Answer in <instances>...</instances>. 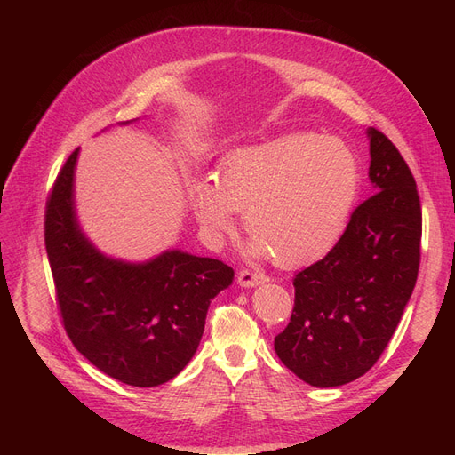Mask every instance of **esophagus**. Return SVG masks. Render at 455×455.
Returning <instances> with one entry per match:
<instances>
[{
	"instance_id": "obj_1",
	"label": "esophagus",
	"mask_w": 455,
	"mask_h": 455,
	"mask_svg": "<svg viewBox=\"0 0 455 455\" xmlns=\"http://www.w3.org/2000/svg\"><path fill=\"white\" fill-rule=\"evenodd\" d=\"M269 279L266 277L264 273H256V271H251V269H241L239 275H237V284L243 286V288H252V286H258V284H264Z\"/></svg>"
}]
</instances>
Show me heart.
<instances>
[{"mask_svg": "<svg viewBox=\"0 0 455 455\" xmlns=\"http://www.w3.org/2000/svg\"><path fill=\"white\" fill-rule=\"evenodd\" d=\"M361 186L353 149L334 136L288 134L233 149L214 178L191 188L196 218L212 235L243 212L251 256L294 267L324 256L346 229Z\"/></svg>", "mask_w": 455, "mask_h": 455, "instance_id": "heart-1", "label": "heart"}]
</instances>
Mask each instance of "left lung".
<instances>
[{
	"label": "left lung",
	"mask_w": 455,
	"mask_h": 455,
	"mask_svg": "<svg viewBox=\"0 0 455 455\" xmlns=\"http://www.w3.org/2000/svg\"><path fill=\"white\" fill-rule=\"evenodd\" d=\"M366 136L376 194L353 211L332 251L296 273L291 323L275 338L283 364L313 387H339L376 364L418 279L416 180L387 136Z\"/></svg>",
	"instance_id": "obj_1"
}]
</instances>
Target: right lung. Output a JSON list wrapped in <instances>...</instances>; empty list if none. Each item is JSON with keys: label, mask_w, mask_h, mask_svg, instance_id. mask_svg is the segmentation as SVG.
<instances>
[{"label": "right lung", "mask_w": 455, "mask_h": 455, "mask_svg": "<svg viewBox=\"0 0 455 455\" xmlns=\"http://www.w3.org/2000/svg\"><path fill=\"white\" fill-rule=\"evenodd\" d=\"M77 157L79 148L64 163L45 211V246L64 328L76 349L109 378L156 387L196 355L211 299L233 283V269L178 249L146 261L100 252L77 220Z\"/></svg>", "instance_id": "1"}]
</instances>
